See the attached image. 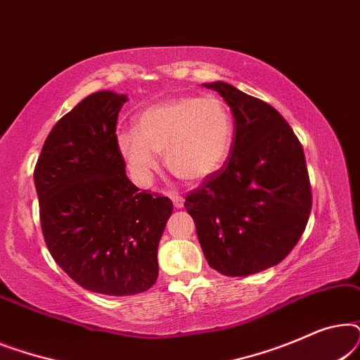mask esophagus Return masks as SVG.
I'll list each match as a JSON object with an SVG mask.
<instances>
[{
	"label": "esophagus",
	"mask_w": 360,
	"mask_h": 360,
	"mask_svg": "<svg viewBox=\"0 0 360 360\" xmlns=\"http://www.w3.org/2000/svg\"><path fill=\"white\" fill-rule=\"evenodd\" d=\"M169 198L174 201L175 208H181V206H184V198H181L179 193H169Z\"/></svg>",
	"instance_id": "esophagus-1"
}]
</instances>
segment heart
<instances>
[{
	"label": "heart",
	"mask_w": 360,
	"mask_h": 360,
	"mask_svg": "<svg viewBox=\"0 0 360 360\" xmlns=\"http://www.w3.org/2000/svg\"><path fill=\"white\" fill-rule=\"evenodd\" d=\"M233 139V116L219 98L180 96L142 110L134 129L117 132L116 147L132 179L147 185L157 154L179 179L205 180L228 159Z\"/></svg>",
	"instance_id": "obj_1"
}]
</instances>
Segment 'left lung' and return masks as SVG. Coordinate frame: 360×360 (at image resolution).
<instances>
[{"mask_svg": "<svg viewBox=\"0 0 360 360\" xmlns=\"http://www.w3.org/2000/svg\"><path fill=\"white\" fill-rule=\"evenodd\" d=\"M218 91L234 116L224 165L186 195L185 208L210 267L248 277L282 262L302 238L311 213L303 147L282 115L224 82Z\"/></svg>", "mask_w": 360, "mask_h": 360, "instance_id": "8db88e82", "label": "left lung"}]
</instances>
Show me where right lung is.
<instances>
[{
    "mask_svg": "<svg viewBox=\"0 0 360 360\" xmlns=\"http://www.w3.org/2000/svg\"><path fill=\"white\" fill-rule=\"evenodd\" d=\"M126 95L83 98L49 132L34 170L42 234L68 277L95 293H142L159 275L157 249L174 205L132 184L116 147Z\"/></svg>",
    "mask_w": 360,
    "mask_h": 360,
    "instance_id": "add662e5",
    "label": "right lung"
}]
</instances>
